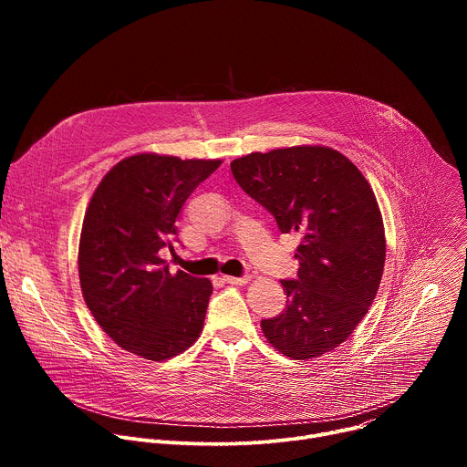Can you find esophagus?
<instances>
[{"instance_id":"1","label":"esophagus","mask_w":467,"mask_h":467,"mask_svg":"<svg viewBox=\"0 0 467 467\" xmlns=\"http://www.w3.org/2000/svg\"><path fill=\"white\" fill-rule=\"evenodd\" d=\"M227 285H245L249 281V275H242V277H233V275H223L222 279Z\"/></svg>"}]
</instances>
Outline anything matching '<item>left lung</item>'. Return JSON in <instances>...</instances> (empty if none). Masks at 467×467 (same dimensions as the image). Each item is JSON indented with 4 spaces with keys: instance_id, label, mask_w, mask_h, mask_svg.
I'll list each match as a JSON object with an SVG mask.
<instances>
[{
    "instance_id": "8db88e82",
    "label": "left lung",
    "mask_w": 467,
    "mask_h": 467,
    "mask_svg": "<svg viewBox=\"0 0 467 467\" xmlns=\"http://www.w3.org/2000/svg\"><path fill=\"white\" fill-rule=\"evenodd\" d=\"M231 170L281 233L301 236L297 279L283 281L286 308L262 319L264 337L296 360L337 349L371 306L384 270V225L369 182L323 146L251 153Z\"/></svg>"
}]
</instances>
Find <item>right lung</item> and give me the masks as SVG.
Here are the masks:
<instances>
[{
    "instance_id": "1",
    "label": "right lung",
    "mask_w": 467,
    "mask_h": 467,
    "mask_svg": "<svg viewBox=\"0 0 467 467\" xmlns=\"http://www.w3.org/2000/svg\"><path fill=\"white\" fill-rule=\"evenodd\" d=\"M222 161L140 153L118 162L96 188L81 229L79 281L98 325L125 351L168 360L203 330L209 279L170 274L175 220Z\"/></svg>"
}]
</instances>
